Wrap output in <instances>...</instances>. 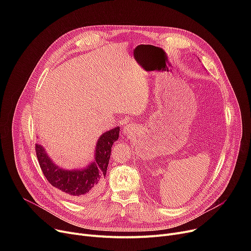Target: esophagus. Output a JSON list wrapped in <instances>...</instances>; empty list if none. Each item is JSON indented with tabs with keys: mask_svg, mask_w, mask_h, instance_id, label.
Returning <instances> with one entry per match:
<instances>
[{
	"mask_svg": "<svg viewBox=\"0 0 251 251\" xmlns=\"http://www.w3.org/2000/svg\"><path fill=\"white\" fill-rule=\"evenodd\" d=\"M131 132H132V127H131L130 125H127L124 130H123V133L126 135V134H130Z\"/></svg>",
	"mask_w": 251,
	"mask_h": 251,
	"instance_id": "esophagus-1",
	"label": "esophagus"
}]
</instances>
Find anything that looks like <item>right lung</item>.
Returning a JSON list of instances; mask_svg holds the SVG:
<instances>
[{"label": "right lung", "instance_id": "obj_1", "mask_svg": "<svg viewBox=\"0 0 251 251\" xmlns=\"http://www.w3.org/2000/svg\"><path fill=\"white\" fill-rule=\"evenodd\" d=\"M120 127L102 133L96 146L94 161L82 169L66 170L56 165L45 148L36 144V156L47 180L57 189L82 201L99 192L107 173L112 147L119 138Z\"/></svg>", "mask_w": 251, "mask_h": 251}]
</instances>
